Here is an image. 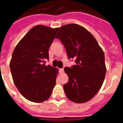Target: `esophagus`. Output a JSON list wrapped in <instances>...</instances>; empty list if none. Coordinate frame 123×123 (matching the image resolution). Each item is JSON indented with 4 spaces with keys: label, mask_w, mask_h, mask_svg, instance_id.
<instances>
[{
    "label": "esophagus",
    "mask_w": 123,
    "mask_h": 123,
    "mask_svg": "<svg viewBox=\"0 0 123 123\" xmlns=\"http://www.w3.org/2000/svg\"><path fill=\"white\" fill-rule=\"evenodd\" d=\"M59 71H60L61 73H63V72H64V68H60V69H59Z\"/></svg>",
    "instance_id": "34e87169"
}]
</instances>
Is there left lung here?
Wrapping results in <instances>:
<instances>
[{
  "instance_id": "obj_1",
  "label": "left lung",
  "mask_w": 123,
  "mask_h": 123,
  "mask_svg": "<svg viewBox=\"0 0 123 123\" xmlns=\"http://www.w3.org/2000/svg\"><path fill=\"white\" fill-rule=\"evenodd\" d=\"M56 39L64 45L69 59L76 64L65 67L68 82L64 92L70 100L85 103L100 90L106 74L105 55L95 37L82 26L71 24L58 29Z\"/></svg>"
}]
</instances>
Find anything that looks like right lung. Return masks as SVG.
<instances>
[{
    "label": "right lung",
    "mask_w": 123,
    "mask_h": 123,
    "mask_svg": "<svg viewBox=\"0 0 123 123\" xmlns=\"http://www.w3.org/2000/svg\"><path fill=\"white\" fill-rule=\"evenodd\" d=\"M59 28L38 25L31 28L18 43L10 68L15 86L28 100H47L56 84L58 69L45 66L49 49Z\"/></svg>",
    "instance_id": "right-lung-1"
}]
</instances>
